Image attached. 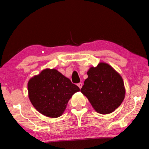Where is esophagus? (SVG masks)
<instances>
[{"label":"esophagus","mask_w":149,"mask_h":149,"mask_svg":"<svg viewBox=\"0 0 149 149\" xmlns=\"http://www.w3.org/2000/svg\"><path fill=\"white\" fill-rule=\"evenodd\" d=\"M77 86L79 87V89H81V87H82V86H83V84H82V83H79V84H77Z\"/></svg>","instance_id":"1"}]
</instances>
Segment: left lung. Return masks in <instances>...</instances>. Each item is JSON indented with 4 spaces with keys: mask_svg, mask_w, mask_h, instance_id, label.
I'll return each instance as SVG.
<instances>
[{
    "mask_svg": "<svg viewBox=\"0 0 149 149\" xmlns=\"http://www.w3.org/2000/svg\"><path fill=\"white\" fill-rule=\"evenodd\" d=\"M81 92L86 97L96 112L110 114L120 107L125 95L122 76L107 63L100 62L91 67Z\"/></svg>",
    "mask_w": 149,
    "mask_h": 149,
    "instance_id": "8db88e82",
    "label": "left lung"
}]
</instances>
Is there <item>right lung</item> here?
Instances as JSON below:
<instances>
[{
	"label": "right lung",
	"mask_w": 149,
	"mask_h": 149,
	"mask_svg": "<svg viewBox=\"0 0 149 149\" xmlns=\"http://www.w3.org/2000/svg\"><path fill=\"white\" fill-rule=\"evenodd\" d=\"M31 104L45 116L54 118L64 113L72 95L79 88L56 69L46 68L27 84Z\"/></svg>",
	"instance_id": "1"
}]
</instances>
